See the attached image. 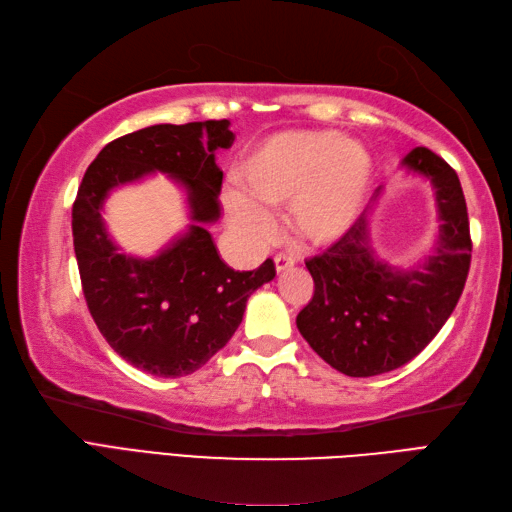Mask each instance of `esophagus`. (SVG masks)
<instances>
[{
	"label": "esophagus",
	"instance_id": "esophagus-1",
	"mask_svg": "<svg viewBox=\"0 0 512 512\" xmlns=\"http://www.w3.org/2000/svg\"><path fill=\"white\" fill-rule=\"evenodd\" d=\"M274 263H276V271L280 274V271H287V269H291L295 265V258L287 256V254H278L274 258Z\"/></svg>",
	"mask_w": 512,
	"mask_h": 512
}]
</instances>
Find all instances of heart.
Returning <instances> with one entry per match:
<instances>
[{
  "label": "heart",
  "instance_id": "1",
  "mask_svg": "<svg viewBox=\"0 0 512 512\" xmlns=\"http://www.w3.org/2000/svg\"><path fill=\"white\" fill-rule=\"evenodd\" d=\"M372 175L361 142L333 131H285L258 142L236 168L243 197L230 201L238 232L265 241L274 219L260 208H289L293 232L311 245L337 241L363 206Z\"/></svg>",
  "mask_w": 512,
  "mask_h": 512
}]
</instances>
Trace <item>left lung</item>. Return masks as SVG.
Segmentation results:
<instances>
[{"mask_svg": "<svg viewBox=\"0 0 512 512\" xmlns=\"http://www.w3.org/2000/svg\"><path fill=\"white\" fill-rule=\"evenodd\" d=\"M403 166L436 190L440 232L425 263L399 269L374 256L368 210L324 254L306 260L315 291L295 324L317 355L348 377H374L412 361L456 309L471 267L456 170L425 146L407 153Z\"/></svg>", "mask_w": 512, "mask_h": 512, "instance_id": "1", "label": "left lung"}]
</instances>
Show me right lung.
<instances>
[{
    "mask_svg": "<svg viewBox=\"0 0 512 512\" xmlns=\"http://www.w3.org/2000/svg\"><path fill=\"white\" fill-rule=\"evenodd\" d=\"M230 120L155 124L109 142L89 164L72 208L74 252L87 309L118 355L155 377H186L206 366L238 324L247 298L274 280V260L254 271L227 267L208 223L219 219ZM160 169L187 190L193 225L153 259L122 255L101 221L113 188Z\"/></svg>",
    "mask_w": 512,
    "mask_h": 512,
    "instance_id": "right-lung-1",
    "label": "right lung"
}]
</instances>
